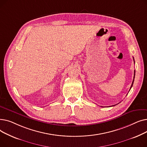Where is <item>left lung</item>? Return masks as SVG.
I'll return each mask as SVG.
<instances>
[{
    "mask_svg": "<svg viewBox=\"0 0 147 147\" xmlns=\"http://www.w3.org/2000/svg\"><path fill=\"white\" fill-rule=\"evenodd\" d=\"M135 62V61H134ZM135 71H134V80H133V82H132V85H131V86H130V89L132 88V86H133V84H134V79H135ZM130 90H129V91H130ZM114 105H112V107L113 106H114Z\"/></svg>",
    "mask_w": 147,
    "mask_h": 147,
    "instance_id": "8db88e82",
    "label": "left lung"
}]
</instances>
